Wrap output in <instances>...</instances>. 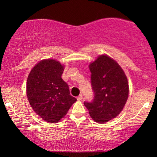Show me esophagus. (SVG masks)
<instances>
[{
	"instance_id": "esophagus-1",
	"label": "esophagus",
	"mask_w": 157,
	"mask_h": 157,
	"mask_svg": "<svg viewBox=\"0 0 157 157\" xmlns=\"http://www.w3.org/2000/svg\"><path fill=\"white\" fill-rule=\"evenodd\" d=\"M82 98H83V95H82V94H80V95H79L78 97H77V100L81 101V100H82Z\"/></svg>"
}]
</instances>
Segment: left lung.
I'll use <instances>...</instances> for the list:
<instances>
[{
  "label": "left lung",
  "instance_id": "1",
  "mask_svg": "<svg viewBox=\"0 0 157 157\" xmlns=\"http://www.w3.org/2000/svg\"><path fill=\"white\" fill-rule=\"evenodd\" d=\"M89 69L94 96L84 105L92 119L102 124L117 117L125 106L127 78L117 62L106 55H101L90 63Z\"/></svg>",
  "mask_w": 157,
  "mask_h": 157
}]
</instances>
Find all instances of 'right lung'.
<instances>
[{"mask_svg": "<svg viewBox=\"0 0 157 157\" xmlns=\"http://www.w3.org/2000/svg\"><path fill=\"white\" fill-rule=\"evenodd\" d=\"M63 66L53 59L36 64L27 79L29 104L43 120L57 123L65 117L76 98L70 95L67 83L61 78Z\"/></svg>", "mask_w": 157, "mask_h": 157, "instance_id": "obj_1", "label": "right lung"}]
</instances>
